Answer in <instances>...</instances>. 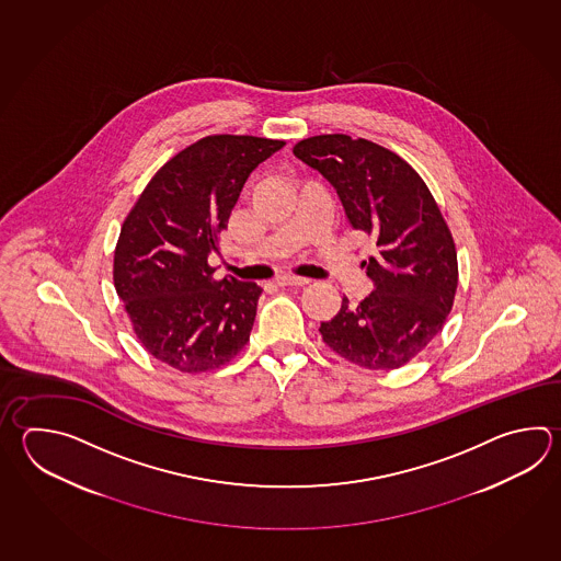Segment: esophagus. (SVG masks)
I'll list each match as a JSON object with an SVG mask.
<instances>
[{"label": "esophagus", "mask_w": 561, "mask_h": 561, "mask_svg": "<svg viewBox=\"0 0 561 561\" xmlns=\"http://www.w3.org/2000/svg\"><path fill=\"white\" fill-rule=\"evenodd\" d=\"M275 284L279 287L286 286H308L309 279L306 277H298V275H277Z\"/></svg>", "instance_id": "34e87169"}]
</instances>
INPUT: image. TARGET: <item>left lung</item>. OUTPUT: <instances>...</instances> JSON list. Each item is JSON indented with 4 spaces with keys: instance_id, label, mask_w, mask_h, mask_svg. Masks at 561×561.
Here are the masks:
<instances>
[{
    "instance_id": "1",
    "label": "left lung",
    "mask_w": 561,
    "mask_h": 561,
    "mask_svg": "<svg viewBox=\"0 0 561 561\" xmlns=\"http://www.w3.org/2000/svg\"><path fill=\"white\" fill-rule=\"evenodd\" d=\"M294 156L320 172L350 226L376 253L362 263L374 291L357 306L342 299L321 323L323 342L367 369H396L442 332L458 287V255L434 195L393 151L343 134L301 139Z\"/></svg>"
}]
</instances>
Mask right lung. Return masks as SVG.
<instances>
[{
  "instance_id": "add662e5",
  "label": "right lung",
  "mask_w": 561,
  "mask_h": 561,
  "mask_svg": "<svg viewBox=\"0 0 561 561\" xmlns=\"http://www.w3.org/2000/svg\"><path fill=\"white\" fill-rule=\"evenodd\" d=\"M284 146L207 136L173 156L129 211L115 248V291L156 359L199 374L226 366L250 340L262 287L214 279L207 257L250 173Z\"/></svg>"
}]
</instances>
